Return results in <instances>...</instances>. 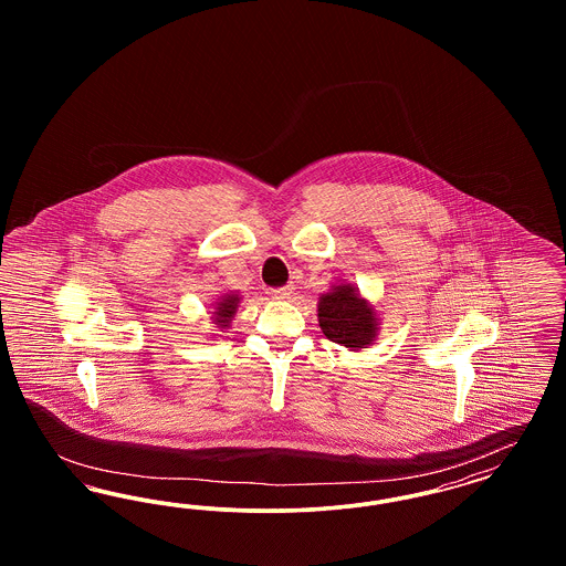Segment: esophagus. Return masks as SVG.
<instances>
[{"label": "esophagus", "instance_id": "1", "mask_svg": "<svg viewBox=\"0 0 566 566\" xmlns=\"http://www.w3.org/2000/svg\"><path fill=\"white\" fill-rule=\"evenodd\" d=\"M295 295V289L289 284V286H282V289H275L271 291V296L277 298V301H289L291 296Z\"/></svg>", "mask_w": 566, "mask_h": 566}]
</instances>
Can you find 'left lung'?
Returning a JSON list of instances; mask_svg holds the SVG:
<instances>
[{"instance_id":"left-lung-1","label":"left lung","mask_w":566,"mask_h":566,"mask_svg":"<svg viewBox=\"0 0 566 566\" xmlns=\"http://www.w3.org/2000/svg\"><path fill=\"white\" fill-rule=\"evenodd\" d=\"M318 324L326 339L360 352L376 344L379 316L354 284L337 282L318 296Z\"/></svg>"}]
</instances>
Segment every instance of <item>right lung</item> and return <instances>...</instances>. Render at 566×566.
I'll use <instances>...</instances> for the list:
<instances>
[{
    "label": "right lung",
    "instance_id": "right-lung-1",
    "mask_svg": "<svg viewBox=\"0 0 566 566\" xmlns=\"http://www.w3.org/2000/svg\"><path fill=\"white\" fill-rule=\"evenodd\" d=\"M240 301H242V296L238 295V293H233V291L216 298L214 310L210 312V314H212L210 321H212V324H214L218 331L231 326V321H233L235 314H238Z\"/></svg>",
    "mask_w": 566,
    "mask_h": 566
}]
</instances>
